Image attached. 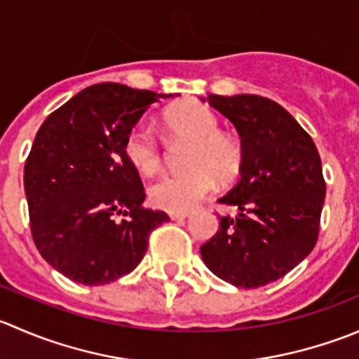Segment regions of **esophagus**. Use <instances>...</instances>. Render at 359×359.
<instances>
[{
	"label": "esophagus",
	"instance_id": "esophagus-1",
	"mask_svg": "<svg viewBox=\"0 0 359 359\" xmlns=\"http://www.w3.org/2000/svg\"><path fill=\"white\" fill-rule=\"evenodd\" d=\"M189 217V212H170V219L173 221H179V219Z\"/></svg>",
	"mask_w": 359,
	"mask_h": 359
}]
</instances>
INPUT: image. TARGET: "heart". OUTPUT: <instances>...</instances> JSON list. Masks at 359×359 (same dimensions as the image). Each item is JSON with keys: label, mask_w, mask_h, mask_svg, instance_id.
I'll return each mask as SVG.
<instances>
[{"label": "heart", "mask_w": 359, "mask_h": 359, "mask_svg": "<svg viewBox=\"0 0 359 359\" xmlns=\"http://www.w3.org/2000/svg\"><path fill=\"white\" fill-rule=\"evenodd\" d=\"M165 126L177 140L189 142V172L166 175L149 187L154 207L187 212L214 191L215 179L233 182L243 165V149L236 138L222 133L217 116L200 103H184L165 116ZM124 154L135 170L154 175L163 168V147L149 126L138 124L124 142Z\"/></svg>", "instance_id": "b5f03b06"}]
</instances>
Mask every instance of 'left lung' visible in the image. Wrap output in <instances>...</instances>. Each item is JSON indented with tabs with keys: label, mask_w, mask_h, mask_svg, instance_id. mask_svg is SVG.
Wrapping results in <instances>:
<instances>
[{
	"label": "left lung",
	"mask_w": 359,
	"mask_h": 359,
	"mask_svg": "<svg viewBox=\"0 0 359 359\" xmlns=\"http://www.w3.org/2000/svg\"><path fill=\"white\" fill-rule=\"evenodd\" d=\"M208 105L235 124L243 149L240 180L219 203L222 215L200 247L212 273L236 287H259L291 272L314 249L326 182L311 135L279 103L256 95H208Z\"/></svg>",
	"instance_id": "obj_1"
}]
</instances>
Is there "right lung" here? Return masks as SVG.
Listing matches in <instances>:
<instances>
[{
    "label": "right lung",
    "instance_id": "right-lung-1",
    "mask_svg": "<svg viewBox=\"0 0 359 359\" xmlns=\"http://www.w3.org/2000/svg\"><path fill=\"white\" fill-rule=\"evenodd\" d=\"M168 96L96 83L38 130L24 166L31 236L68 279L100 286L126 276L147 252L149 235L170 221L144 207V184L124 154L145 110Z\"/></svg>",
    "mask_w": 359,
    "mask_h": 359
}]
</instances>
